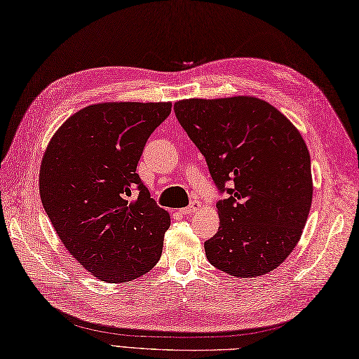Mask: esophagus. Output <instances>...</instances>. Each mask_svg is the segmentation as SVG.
<instances>
[{"instance_id":"esophagus-1","label":"esophagus","mask_w":359,"mask_h":359,"mask_svg":"<svg viewBox=\"0 0 359 359\" xmlns=\"http://www.w3.org/2000/svg\"><path fill=\"white\" fill-rule=\"evenodd\" d=\"M199 210H201V203H199V201H194V203H191L189 207L181 208L180 213L181 215H194V213L199 212Z\"/></svg>"}]
</instances>
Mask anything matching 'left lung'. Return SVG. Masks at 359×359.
<instances>
[{
	"mask_svg": "<svg viewBox=\"0 0 359 359\" xmlns=\"http://www.w3.org/2000/svg\"><path fill=\"white\" fill-rule=\"evenodd\" d=\"M173 109L217 189L233 184L216 204L219 229L204 243L210 264L241 278L282 265L312 204L311 156L299 129L255 95L184 99Z\"/></svg>",
	"mask_w": 359,
	"mask_h": 359,
	"instance_id": "1",
	"label": "left lung"
}]
</instances>
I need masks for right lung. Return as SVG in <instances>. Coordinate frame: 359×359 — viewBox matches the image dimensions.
<instances>
[{
	"label": "right lung",
	"instance_id": "1",
	"mask_svg": "<svg viewBox=\"0 0 359 359\" xmlns=\"http://www.w3.org/2000/svg\"><path fill=\"white\" fill-rule=\"evenodd\" d=\"M170 109V102L90 104L64 121L43 152L42 205L69 255L102 282L134 280L161 257L170 215L135 170Z\"/></svg>",
	"mask_w": 359,
	"mask_h": 359
}]
</instances>
